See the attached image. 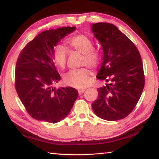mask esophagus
Here are the masks:
<instances>
[{"instance_id":"1","label":"esophagus","mask_w":159,"mask_h":159,"mask_svg":"<svg viewBox=\"0 0 159 159\" xmlns=\"http://www.w3.org/2000/svg\"><path fill=\"white\" fill-rule=\"evenodd\" d=\"M85 89H79L78 91H79V95H82V94L85 92Z\"/></svg>"}]
</instances>
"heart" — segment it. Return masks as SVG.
Masks as SVG:
<instances>
[{
  "mask_svg": "<svg viewBox=\"0 0 159 159\" xmlns=\"http://www.w3.org/2000/svg\"><path fill=\"white\" fill-rule=\"evenodd\" d=\"M66 44L69 49L75 50L83 54L81 65H87L90 68H96L100 61V55L93 49V43L90 37L84 34H78L66 39ZM68 52L62 45L54 48L53 60L56 65L64 69L66 66ZM90 71L86 68H80L70 71L64 78L66 85L76 88H83L90 83Z\"/></svg>",
  "mask_w": 159,
  "mask_h": 159,
  "instance_id": "1",
  "label": "heart"
}]
</instances>
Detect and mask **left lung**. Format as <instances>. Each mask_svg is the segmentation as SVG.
<instances>
[{
    "instance_id": "obj_1",
    "label": "left lung",
    "mask_w": 159,
    "mask_h": 159,
    "mask_svg": "<svg viewBox=\"0 0 159 159\" xmlns=\"http://www.w3.org/2000/svg\"><path fill=\"white\" fill-rule=\"evenodd\" d=\"M91 31L102 45L103 58L97 78L107 82L98 88L92 108L98 117L120 120L132 112L144 87L143 65L138 48L115 25L99 22Z\"/></svg>"
}]
</instances>
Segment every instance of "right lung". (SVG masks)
<instances>
[{"label": "right lung", "instance_id": "right-lung-1", "mask_svg": "<svg viewBox=\"0 0 159 159\" xmlns=\"http://www.w3.org/2000/svg\"><path fill=\"white\" fill-rule=\"evenodd\" d=\"M75 26L41 32L21 50L16 64L15 88L29 114L34 119L51 123L69 114L78 91L71 87L56 88L61 79L54 63L53 50Z\"/></svg>", "mask_w": 159, "mask_h": 159}]
</instances>
